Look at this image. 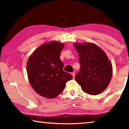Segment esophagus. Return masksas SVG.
Returning a JSON list of instances; mask_svg holds the SVG:
<instances>
[{
  "label": "esophagus",
  "instance_id": "obj_1",
  "mask_svg": "<svg viewBox=\"0 0 129 129\" xmlns=\"http://www.w3.org/2000/svg\"><path fill=\"white\" fill-rule=\"evenodd\" d=\"M72 76H73V78H75V72L72 73Z\"/></svg>",
  "mask_w": 129,
  "mask_h": 129
}]
</instances>
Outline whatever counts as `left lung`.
<instances>
[{"label":"left lung","instance_id":"1","mask_svg":"<svg viewBox=\"0 0 129 129\" xmlns=\"http://www.w3.org/2000/svg\"><path fill=\"white\" fill-rule=\"evenodd\" d=\"M79 54L80 70L75 80L82 90L91 95L102 92L112 76V65L106 53L93 43H75Z\"/></svg>","mask_w":129,"mask_h":129}]
</instances>
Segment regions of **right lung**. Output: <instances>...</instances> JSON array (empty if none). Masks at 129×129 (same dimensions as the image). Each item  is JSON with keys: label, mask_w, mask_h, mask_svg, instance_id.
<instances>
[{"label": "right lung", "mask_w": 129, "mask_h": 129, "mask_svg": "<svg viewBox=\"0 0 129 129\" xmlns=\"http://www.w3.org/2000/svg\"><path fill=\"white\" fill-rule=\"evenodd\" d=\"M64 44L53 41L41 45L29 57L27 64L29 82L36 93L53 99L62 92L72 75L63 71L60 58Z\"/></svg>", "instance_id": "right-lung-1"}]
</instances>
